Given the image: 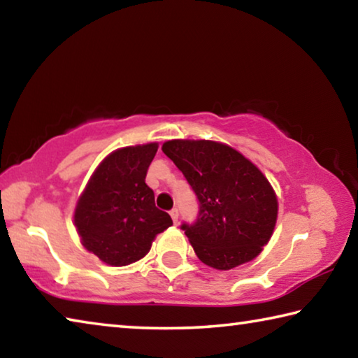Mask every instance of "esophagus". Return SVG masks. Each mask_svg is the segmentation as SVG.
Returning a JSON list of instances; mask_svg holds the SVG:
<instances>
[{
    "label": "esophagus",
    "instance_id": "esophagus-1",
    "mask_svg": "<svg viewBox=\"0 0 358 358\" xmlns=\"http://www.w3.org/2000/svg\"><path fill=\"white\" fill-rule=\"evenodd\" d=\"M171 216H172V221H173L175 224H177V222H178V216H180V215H178V210H177V208H172V210H171Z\"/></svg>",
    "mask_w": 358,
    "mask_h": 358
}]
</instances>
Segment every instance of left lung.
Returning a JSON list of instances; mask_svg holds the SVG:
<instances>
[{
	"label": "left lung",
	"instance_id": "obj_1",
	"mask_svg": "<svg viewBox=\"0 0 358 358\" xmlns=\"http://www.w3.org/2000/svg\"><path fill=\"white\" fill-rule=\"evenodd\" d=\"M196 192L199 215L181 224L205 265L230 270L257 257L273 234L278 199L264 173L229 145L169 141L162 145Z\"/></svg>",
	"mask_w": 358,
	"mask_h": 358
}]
</instances>
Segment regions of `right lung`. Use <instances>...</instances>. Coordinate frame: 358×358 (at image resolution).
Wrapping results in <instances>:
<instances>
[{
    "label": "right lung",
    "mask_w": 358,
    "mask_h": 358,
    "mask_svg": "<svg viewBox=\"0 0 358 358\" xmlns=\"http://www.w3.org/2000/svg\"><path fill=\"white\" fill-rule=\"evenodd\" d=\"M157 143L120 148L96 169L78 197L74 222L82 245L112 266L137 262L172 217L155 205L145 183Z\"/></svg>",
    "instance_id": "right-lung-1"
}]
</instances>
